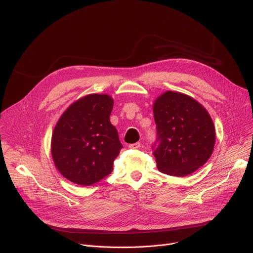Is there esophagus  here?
<instances>
[{
	"mask_svg": "<svg viewBox=\"0 0 253 253\" xmlns=\"http://www.w3.org/2000/svg\"><path fill=\"white\" fill-rule=\"evenodd\" d=\"M139 148H140V142H135V143L129 144V149L136 150V149H139Z\"/></svg>",
	"mask_w": 253,
	"mask_h": 253,
	"instance_id": "obj_1",
	"label": "esophagus"
}]
</instances>
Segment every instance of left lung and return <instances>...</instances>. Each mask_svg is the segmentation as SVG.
<instances>
[{
  "instance_id": "1",
  "label": "left lung",
  "mask_w": 253,
  "mask_h": 253,
  "mask_svg": "<svg viewBox=\"0 0 253 253\" xmlns=\"http://www.w3.org/2000/svg\"><path fill=\"white\" fill-rule=\"evenodd\" d=\"M153 112L160 141L154 151L159 171L181 177L208 161L215 144V127L200 102L166 91L156 98Z\"/></svg>"
}]
</instances>
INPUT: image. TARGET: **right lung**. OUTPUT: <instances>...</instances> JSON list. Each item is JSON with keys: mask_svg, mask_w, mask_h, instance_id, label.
Returning <instances> with one entry per match:
<instances>
[{"mask_svg": "<svg viewBox=\"0 0 253 253\" xmlns=\"http://www.w3.org/2000/svg\"><path fill=\"white\" fill-rule=\"evenodd\" d=\"M113 106L110 95L92 93L73 102L57 121L51 155L57 170L72 182L86 187L113 171L123 148L110 121Z\"/></svg>", "mask_w": 253, "mask_h": 253, "instance_id": "add662e5", "label": "right lung"}]
</instances>
